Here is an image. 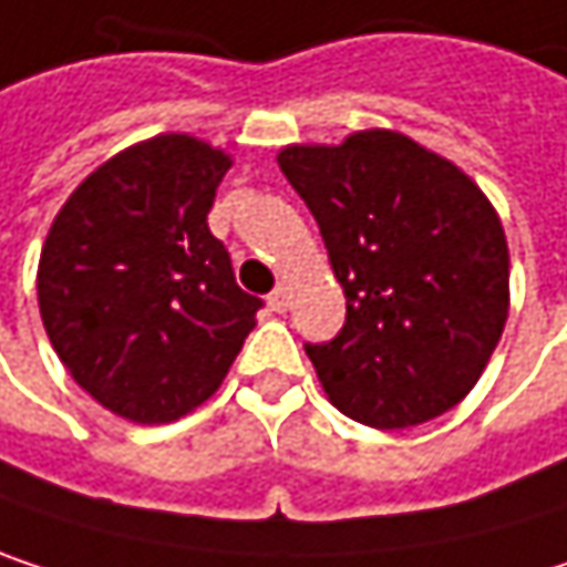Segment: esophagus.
I'll list each match as a JSON object with an SVG mask.
<instances>
[{"label": "esophagus", "instance_id": "34e87169", "mask_svg": "<svg viewBox=\"0 0 567 567\" xmlns=\"http://www.w3.org/2000/svg\"><path fill=\"white\" fill-rule=\"evenodd\" d=\"M288 305H291V291H288V285H279V288L269 295V308H272V311H288Z\"/></svg>", "mask_w": 567, "mask_h": 567}]
</instances>
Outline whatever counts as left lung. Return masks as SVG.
Returning a JSON list of instances; mask_svg holds the SVG:
<instances>
[{
    "mask_svg": "<svg viewBox=\"0 0 567 567\" xmlns=\"http://www.w3.org/2000/svg\"><path fill=\"white\" fill-rule=\"evenodd\" d=\"M279 167L311 209L348 318L305 344L328 400L374 430L453 410L483 378L509 318V246L496 206L396 131L288 144Z\"/></svg>",
    "mask_w": 567,
    "mask_h": 567,
    "instance_id": "1",
    "label": "left lung"
}]
</instances>
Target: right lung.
Returning <instances> with one entry per match:
<instances>
[{
  "label": "right lung",
  "mask_w": 567,
  "mask_h": 567,
  "mask_svg": "<svg viewBox=\"0 0 567 567\" xmlns=\"http://www.w3.org/2000/svg\"><path fill=\"white\" fill-rule=\"evenodd\" d=\"M233 157L189 134L141 141L58 209L39 311L81 391L131 423H173L219 391L262 298L246 295L209 209Z\"/></svg>",
  "instance_id": "right-lung-1"
}]
</instances>
